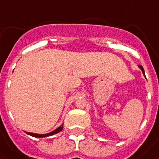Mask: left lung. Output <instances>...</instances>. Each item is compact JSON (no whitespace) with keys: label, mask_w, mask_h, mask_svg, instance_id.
<instances>
[{"label":"left lung","mask_w":159,"mask_h":159,"mask_svg":"<svg viewBox=\"0 0 159 159\" xmlns=\"http://www.w3.org/2000/svg\"><path fill=\"white\" fill-rule=\"evenodd\" d=\"M139 67L141 69V70H142V71H143V74H144V76H145V71H144V69H143V66H139Z\"/></svg>","instance_id":"8db88e82"}]
</instances>
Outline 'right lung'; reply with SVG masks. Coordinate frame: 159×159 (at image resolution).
Instances as JSON below:
<instances>
[{
  "mask_svg": "<svg viewBox=\"0 0 159 159\" xmlns=\"http://www.w3.org/2000/svg\"><path fill=\"white\" fill-rule=\"evenodd\" d=\"M63 129V125H60L58 128H57L56 129H54L53 131L50 132V133H48V134H34V133H30V132H25L27 134L29 135H31L33 137H35V138H45V137H48V136H51V135H53V134H56L59 133Z\"/></svg>",
  "mask_w": 159,
  "mask_h": 159,
  "instance_id": "right-lung-1",
  "label": "right lung"
}]
</instances>
